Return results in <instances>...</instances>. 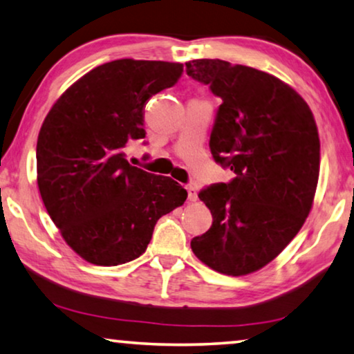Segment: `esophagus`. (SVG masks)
Returning a JSON list of instances; mask_svg holds the SVG:
<instances>
[{
  "instance_id": "34e87169",
  "label": "esophagus",
  "mask_w": 354,
  "mask_h": 354,
  "mask_svg": "<svg viewBox=\"0 0 354 354\" xmlns=\"http://www.w3.org/2000/svg\"><path fill=\"white\" fill-rule=\"evenodd\" d=\"M187 197H189V200H191V202H195V200L198 198L197 187H195V186H187Z\"/></svg>"
}]
</instances>
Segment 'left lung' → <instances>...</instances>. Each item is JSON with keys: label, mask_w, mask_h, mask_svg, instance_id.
Returning <instances> with one entry per match:
<instances>
[{"label": "left lung", "mask_w": 354, "mask_h": 354, "mask_svg": "<svg viewBox=\"0 0 354 354\" xmlns=\"http://www.w3.org/2000/svg\"><path fill=\"white\" fill-rule=\"evenodd\" d=\"M186 73L223 100L209 149L235 173L200 191L213 224L191 248L216 272L248 275L275 259L312 209L318 129L305 100L268 73L219 59L187 62Z\"/></svg>", "instance_id": "obj_1"}]
</instances>
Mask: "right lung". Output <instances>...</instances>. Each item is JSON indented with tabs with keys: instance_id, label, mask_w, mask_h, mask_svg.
<instances>
[{
	"instance_id": "add662e5",
	"label": "right lung",
	"mask_w": 354,
	"mask_h": 354,
	"mask_svg": "<svg viewBox=\"0 0 354 354\" xmlns=\"http://www.w3.org/2000/svg\"><path fill=\"white\" fill-rule=\"evenodd\" d=\"M181 75V63H104L66 88L46 115L36 145L41 198L84 261L111 267L136 259L157 221L186 202L181 184L130 165L124 152L146 136L149 98Z\"/></svg>"
}]
</instances>
